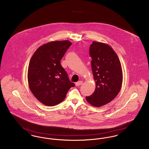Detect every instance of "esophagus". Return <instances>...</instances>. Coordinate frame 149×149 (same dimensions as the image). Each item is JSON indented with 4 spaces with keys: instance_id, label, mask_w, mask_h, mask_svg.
Returning a JSON list of instances; mask_svg holds the SVG:
<instances>
[{
    "instance_id": "esophagus-1",
    "label": "esophagus",
    "mask_w": 149,
    "mask_h": 149,
    "mask_svg": "<svg viewBox=\"0 0 149 149\" xmlns=\"http://www.w3.org/2000/svg\"><path fill=\"white\" fill-rule=\"evenodd\" d=\"M82 84H83V81L80 80V81H78V82H77V83H75V85H76V86H79L81 85Z\"/></svg>"
}]
</instances>
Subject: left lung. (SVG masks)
Listing matches in <instances>:
<instances>
[{
	"label": "left lung",
	"instance_id": "obj_1",
	"mask_svg": "<svg viewBox=\"0 0 149 149\" xmlns=\"http://www.w3.org/2000/svg\"><path fill=\"white\" fill-rule=\"evenodd\" d=\"M91 67L96 82V89L86 100L95 107L111 102L122 87L123 72L119 59L108 44L93 41L90 45Z\"/></svg>",
	"mask_w": 149,
	"mask_h": 149
}]
</instances>
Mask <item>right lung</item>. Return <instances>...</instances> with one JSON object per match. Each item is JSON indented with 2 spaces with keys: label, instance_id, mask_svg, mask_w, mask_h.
<instances>
[{
  "label": "right lung",
  "instance_id": "right-lung-1",
  "mask_svg": "<svg viewBox=\"0 0 149 149\" xmlns=\"http://www.w3.org/2000/svg\"><path fill=\"white\" fill-rule=\"evenodd\" d=\"M71 44L69 40L47 43L39 47L31 58L27 72L29 88L44 105L60 104L70 88L75 86L60 63Z\"/></svg>",
  "mask_w": 149,
  "mask_h": 149
}]
</instances>
